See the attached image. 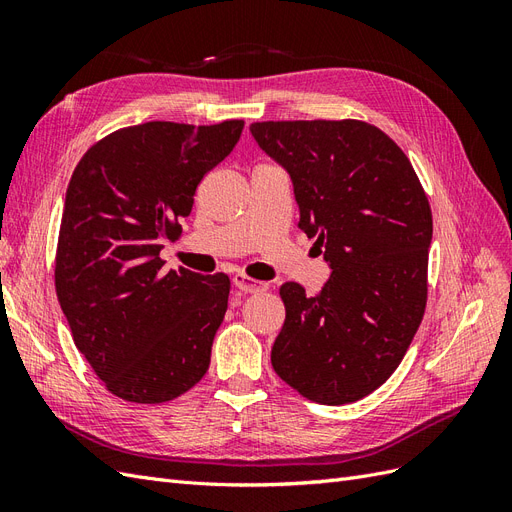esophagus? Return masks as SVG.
Wrapping results in <instances>:
<instances>
[{
    "label": "esophagus",
    "instance_id": "esophagus-1",
    "mask_svg": "<svg viewBox=\"0 0 512 512\" xmlns=\"http://www.w3.org/2000/svg\"><path fill=\"white\" fill-rule=\"evenodd\" d=\"M232 284H235L241 292H265L269 288L267 282L252 280V277H247L243 273H237L235 277H232Z\"/></svg>",
    "mask_w": 512,
    "mask_h": 512
}]
</instances>
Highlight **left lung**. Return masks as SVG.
Segmentation results:
<instances>
[{"label":"left lung","instance_id":"left-lung-1","mask_svg":"<svg viewBox=\"0 0 512 512\" xmlns=\"http://www.w3.org/2000/svg\"><path fill=\"white\" fill-rule=\"evenodd\" d=\"M331 277L316 297L286 282L271 363L303 397L342 406L374 393L404 359L427 305L431 209L406 153L371 123L258 121Z\"/></svg>","mask_w":512,"mask_h":512}]
</instances>
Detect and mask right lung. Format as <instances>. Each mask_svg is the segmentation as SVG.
Returning a JSON list of instances; mask_svg holds the SVG:
<instances>
[{
  "instance_id": "1",
  "label": "right lung",
  "mask_w": 512,
  "mask_h": 512,
  "mask_svg": "<svg viewBox=\"0 0 512 512\" xmlns=\"http://www.w3.org/2000/svg\"><path fill=\"white\" fill-rule=\"evenodd\" d=\"M243 130L147 121L121 128L76 164L55 254V290L74 344L113 395L164 404L207 374L228 307L224 273L162 271L198 183Z\"/></svg>"
}]
</instances>
